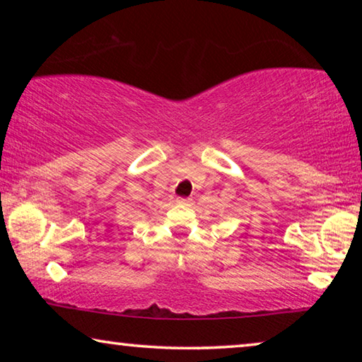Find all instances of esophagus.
<instances>
[{"label":"esophagus","mask_w":362,"mask_h":362,"mask_svg":"<svg viewBox=\"0 0 362 362\" xmlns=\"http://www.w3.org/2000/svg\"><path fill=\"white\" fill-rule=\"evenodd\" d=\"M177 203H179V204H189V203H192V199H189V198H179V199H177Z\"/></svg>","instance_id":"esophagus-1"}]
</instances>
